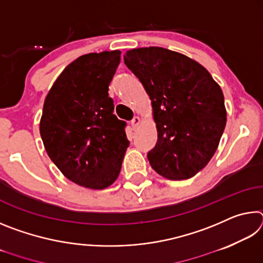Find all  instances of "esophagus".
I'll use <instances>...</instances> for the list:
<instances>
[{
    "mask_svg": "<svg viewBox=\"0 0 263 263\" xmlns=\"http://www.w3.org/2000/svg\"><path fill=\"white\" fill-rule=\"evenodd\" d=\"M139 124H140V118L138 117V116H136V117L133 118L132 121H131V125H132V127L136 130V128L138 127V125H139Z\"/></svg>",
    "mask_w": 263,
    "mask_h": 263,
    "instance_id": "esophagus-1",
    "label": "esophagus"
}]
</instances>
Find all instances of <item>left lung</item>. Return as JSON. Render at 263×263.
<instances>
[{
    "label": "left lung",
    "mask_w": 263,
    "mask_h": 263,
    "mask_svg": "<svg viewBox=\"0 0 263 263\" xmlns=\"http://www.w3.org/2000/svg\"><path fill=\"white\" fill-rule=\"evenodd\" d=\"M152 102L158 141L147 158L159 175L180 181L206 166L226 125L221 88L201 64L163 47L124 55Z\"/></svg>",
    "instance_id": "1"
}]
</instances>
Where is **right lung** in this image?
Returning <instances> with one entry per match:
<instances>
[{"instance_id":"1","label":"right lung","mask_w":263,"mask_h":263,"mask_svg":"<svg viewBox=\"0 0 263 263\" xmlns=\"http://www.w3.org/2000/svg\"><path fill=\"white\" fill-rule=\"evenodd\" d=\"M121 51L88 53L62 70L46 95L39 124L48 157L69 181L88 189L117 180L130 141L114 115L109 84Z\"/></svg>"}]
</instances>
